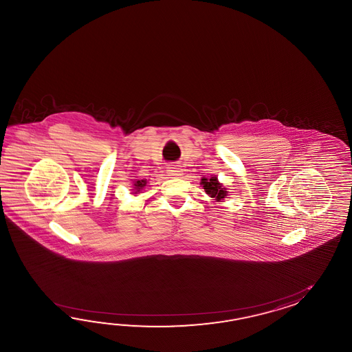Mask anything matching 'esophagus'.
Instances as JSON below:
<instances>
[{"label": "esophagus", "mask_w": 352, "mask_h": 352, "mask_svg": "<svg viewBox=\"0 0 352 352\" xmlns=\"http://www.w3.org/2000/svg\"><path fill=\"white\" fill-rule=\"evenodd\" d=\"M166 168H167L166 173H167L168 176H171V177H179V175H181V168H179V165L171 164V165L167 166Z\"/></svg>", "instance_id": "34e87169"}]
</instances>
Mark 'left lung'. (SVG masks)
Wrapping results in <instances>:
<instances>
[{
  "label": "left lung",
  "mask_w": 352,
  "mask_h": 352,
  "mask_svg": "<svg viewBox=\"0 0 352 352\" xmlns=\"http://www.w3.org/2000/svg\"><path fill=\"white\" fill-rule=\"evenodd\" d=\"M202 185H204L205 191H206L211 197H217V201L223 200L225 196H226V192H228V191H225L226 188L223 187V185L217 181V177H211L210 179H202Z\"/></svg>",
  "instance_id": "left-lung-1"
}]
</instances>
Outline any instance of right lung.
Instances as JSON below:
<instances>
[{"mask_svg":"<svg viewBox=\"0 0 352 352\" xmlns=\"http://www.w3.org/2000/svg\"><path fill=\"white\" fill-rule=\"evenodd\" d=\"M146 184H147V181L146 179H138V181H135V194L142 188V187L146 186Z\"/></svg>","mask_w":352,"mask_h":352,"instance_id":"obj_1","label":"right lung"}]
</instances>
